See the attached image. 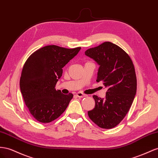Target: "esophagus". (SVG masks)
<instances>
[{"label":"esophagus","instance_id":"obj_1","mask_svg":"<svg viewBox=\"0 0 158 158\" xmlns=\"http://www.w3.org/2000/svg\"><path fill=\"white\" fill-rule=\"evenodd\" d=\"M76 96H77L78 98H84V97H86L87 95L84 94L82 93V92H78L76 94Z\"/></svg>","mask_w":158,"mask_h":158}]
</instances>
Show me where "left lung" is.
Listing matches in <instances>:
<instances>
[{"label": "left lung", "mask_w": 158, "mask_h": 158, "mask_svg": "<svg viewBox=\"0 0 158 158\" xmlns=\"http://www.w3.org/2000/svg\"><path fill=\"white\" fill-rule=\"evenodd\" d=\"M85 54L99 65L96 82L108 89L105 98L93 96L95 107L88 111V116L102 128H113L128 112L135 96L133 62L124 50L110 42L88 49Z\"/></svg>", "instance_id": "left-lung-1"}]
</instances>
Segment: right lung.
<instances>
[{
    "label": "right lung",
    "mask_w": 158,
    "mask_h": 158,
    "mask_svg": "<svg viewBox=\"0 0 158 158\" xmlns=\"http://www.w3.org/2000/svg\"><path fill=\"white\" fill-rule=\"evenodd\" d=\"M81 48H65L56 45L42 47L25 62L20 80V92L32 116L38 122L49 123L64 112L73 94H63L55 86L62 68L78 54Z\"/></svg>",
    "instance_id": "right-lung-1"
}]
</instances>
